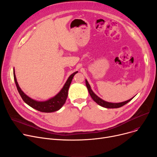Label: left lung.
<instances>
[{"label":"left lung","mask_w":157,"mask_h":157,"mask_svg":"<svg viewBox=\"0 0 157 157\" xmlns=\"http://www.w3.org/2000/svg\"><path fill=\"white\" fill-rule=\"evenodd\" d=\"M85 82H86V87L88 88V92L90 95V96H91V97L92 98V99L97 103L98 104V105H100L102 107H104V108H120V107L124 105L125 104H126L127 103H128V102H130L132 98H130V99L127 101H125V102H120V103H111V102H106V101H103L102 99H101V98L98 97V96H97L92 90L91 88H90V86L89 85V83H88L87 80L86 79L85 80Z\"/></svg>","instance_id":"8db88e82"}]
</instances>
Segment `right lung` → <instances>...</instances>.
I'll use <instances>...</instances> for the list:
<instances>
[{
  "instance_id": "obj_1",
  "label": "right lung",
  "mask_w": 157,
  "mask_h": 157,
  "mask_svg": "<svg viewBox=\"0 0 157 157\" xmlns=\"http://www.w3.org/2000/svg\"><path fill=\"white\" fill-rule=\"evenodd\" d=\"M78 72H74L69 77L68 79L66 81L65 84L64 85L62 89L60 90V92L58 94L56 95H55L54 97L50 98L48 101H44V102H38L36 101H34L31 98L28 97L27 95L25 94L22 90L20 89L17 80H16L15 73H14V69L13 72L14 74V79L15 84L17 88L18 91L22 98L23 101L27 104L29 105L32 107V108H34L39 111L43 112V113H52L56 111L59 110L62 105L65 104L66 99L68 95V90L70 86V85L72 82V78Z\"/></svg>"
}]
</instances>
